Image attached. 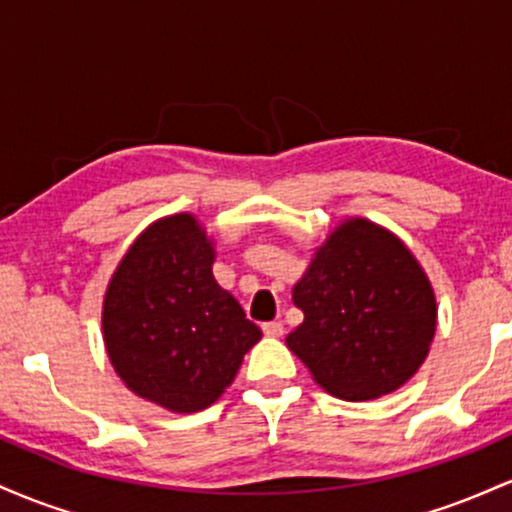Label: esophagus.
<instances>
[{"instance_id": "obj_1", "label": "esophagus", "mask_w": 512, "mask_h": 512, "mask_svg": "<svg viewBox=\"0 0 512 512\" xmlns=\"http://www.w3.org/2000/svg\"><path fill=\"white\" fill-rule=\"evenodd\" d=\"M262 332L267 334V337H281V334H284V325H281V322H276V320L264 322Z\"/></svg>"}]
</instances>
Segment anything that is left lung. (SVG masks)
<instances>
[{"mask_svg": "<svg viewBox=\"0 0 512 512\" xmlns=\"http://www.w3.org/2000/svg\"><path fill=\"white\" fill-rule=\"evenodd\" d=\"M303 322L286 346L315 383L346 402L395 392L436 332V298L411 252L385 228L346 221L293 286Z\"/></svg>", "mask_w": 512, "mask_h": 512, "instance_id": "left-lung-1", "label": "left lung"}]
</instances>
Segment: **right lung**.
<instances>
[{
    "mask_svg": "<svg viewBox=\"0 0 512 512\" xmlns=\"http://www.w3.org/2000/svg\"><path fill=\"white\" fill-rule=\"evenodd\" d=\"M214 250L190 214L146 228L110 281V363L139 397L170 411L207 409L236 378L262 330L211 274Z\"/></svg>",
    "mask_w": 512,
    "mask_h": 512,
    "instance_id": "right-lung-1",
    "label": "right lung"
}]
</instances>
